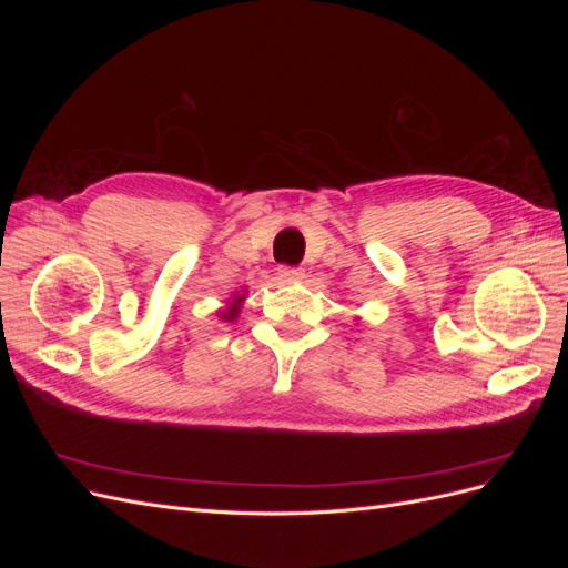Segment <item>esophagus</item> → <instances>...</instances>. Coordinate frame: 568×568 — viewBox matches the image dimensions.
<instances>
[{
	"label": "esophagus",
	"instance_id": "34e87169",
	"mask_svg": "<svg viewBox=\"0 0 568 568\" xmlns=\"http://www.w3.org/2000/svg\"><path fill=\"white\" fill-rule=\"evenodd\" d=\"M280 280L286 282V284H294V282H301V280H303V272H301L298 267L284 265V267H280Z\"/></svg>",
	"mask_w": 568,
	"mask_h": 568
}]
</instances>
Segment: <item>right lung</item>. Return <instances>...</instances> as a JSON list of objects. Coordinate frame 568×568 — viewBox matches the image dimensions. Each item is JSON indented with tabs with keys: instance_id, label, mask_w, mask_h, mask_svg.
Here are the masks:
<instances>
[{
	"instance_id": "add662e5",
	"label": "right lung",
	"mask_w": 568,
	"mask_h": 568,
	"mask_svg": "<svg viewBox=\"0 0 568 568\" xmlns=\"http://www.w3.org/2000/svg\"><path fill=\"white\" fill-rule=\"evenodd\" d=\"M244 301H246V291L242 288V294H239V291H234L230 303H227L225 307H222V311H217V317H220L222 322H234V320L239 317V313H242Z\"/></svg>"
}]
</instances>
